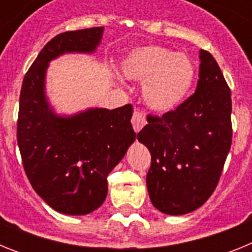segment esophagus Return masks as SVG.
Listing matches in <instances>:
<instances>
[{
	"mask_svg": "<svg viewBox=\"0 0 252 252\" xmlns=\"http://www.w3.org/2000/svg\"><path fill=\"white\" fill-rule=\"evenodd\" d=\"M131 122H132V127L133 130L139 132L144 126L146 125V117H145V113L141 112V111L136 110L133 112L132 115V119H131Z\"/></svg>",
	"mask_w": 252,
	"mask_h": 252,
	"instance_id": "1",
	"label": "esophagus"
}]
</instances>
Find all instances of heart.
Returning a JSON list of instances; mask_svg holds the SVG:
<instances>
[{"label": "heart", "mask_w": 252, "mask_h": 252, "mask_svg": "<svg viewBox=\"0 0 252 252\" xmlns=\"http://www.w3.org/2000/svg\"><path fill=\"white\" fill-rule=\"evenodd\" d=\"M121 70L130 81L144 82L142 99L150 110L160 113L177 108L195 78L189 57L160 45L133 49L122 62Z\"/></svg>", "instance_id": "heart-1"}]
</instances>
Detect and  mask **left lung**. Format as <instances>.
Wrapping results in <instances>:
<instances>
[{
  "mask_svg": "<svg viewBox=\"0 0 252 252\" xmlns=\"http://www.w3.org/2000/svg\"><path fill=\"white\" fill-rule=\"evenodd\" d=\"M199 79L188 99L162 116H148L137 140L149 149L146 186L165 215L193 212L211 197L232 142L231 91L211 53L199 51Z\"/></svg>",
  "mask_w": 252,
  "mask_h": 252,
  "instance_id": "left-lung-1",
  "label": "left lung"
}]
</instances>
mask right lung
<instances>
[{"label": "right lung", "instance_id": "obj_1", "mask_svg": "<svg viewBox=\"0 0 252 252\" xmlns=\"http://www.w3.org/2000/svg\"><path fill=\"white\" fill-rule=\"evenodd\" d=\"M103 30L83 29L53 37L31 64L20 93L17 144L24 169L35 192L64 215H88L102 206L107 175L136 139L131 104L60 116L46 98L51 60L66 53L92 54Z\"/></svg>", "mask_w": 252, "mask_h": 252}]
</instances>
